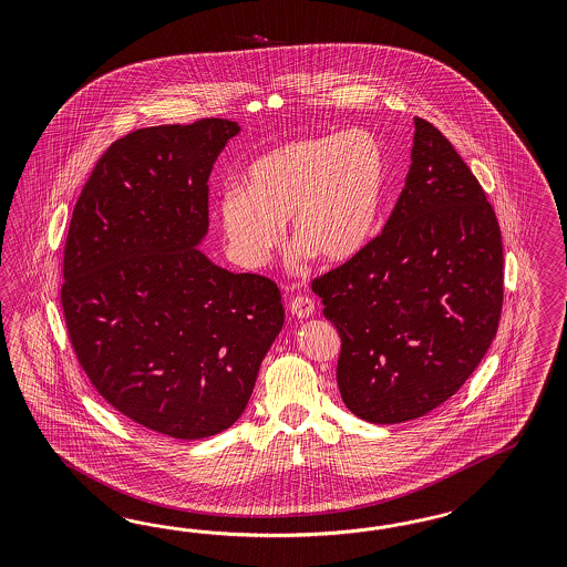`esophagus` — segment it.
<instances>
[{
    "label": "esophagus",
    "instance_id": "34e87169",
    "mask_svg": "<svg viewBox=\"0 0 567 567\" xmlns=\"http://www.w3.org/2000/svg\"><path fill=\"white\" fill-rule=\"evenodd\" d=\"M292 316L309 318L313 313V299L309 295H295L289 303Z\"/></svg>",
    "mask_w": 567,
    "mask_h": 567
}]
</instances>
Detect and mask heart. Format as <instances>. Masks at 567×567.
Here are the masks:
<instances>
[{
    "instance_id": "1",
    "label": "heart",
    "mask_w": 567,
    "mask_h": 567,
    "mask_svg": "<svg viewBox=\"0 0 567 567\" xmlns=\"http://www.w3.org/2000/svg\"><path fill=\"white\" fill-rule=\"evenodd\" d=\"M384 190V154L368 131L297 138L256 157L245 187L228 183L216 204L230 256L247 268L264 266L292 239L322 261L353 258L377 224Z\"/></svg>"
}]
</instances>
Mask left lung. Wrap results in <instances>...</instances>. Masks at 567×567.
<instances>
[{"mask_svg":"<svg viewBox=\"0 0 567 567\" xmlns=\"http://www.w3.org/2000/svg\"><path fill=\"white\" fill-rule=\"evenodd\" d=\"M412 166L382 233L311 280L339 330L349 412L396 424L455 395L497 334L503 240L495 209L449 138L413 118Z\"/></svg>","mask_w":567,"mask_h":567,"instance_id":"1","label":"left lung"}]
</instances>
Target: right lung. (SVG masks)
Here are the masks:
<instances>
[{
    "instance_id": "add662e5",
    "label": "right lung",
    "mask_w": 567,
    "mask_h": 567,
    "mask_svg": "<svg viewBox=\"0 0 567 567\" xmlns=\"http://www.w3.org/2000/svg\"><path fill=\"white\" fill-rule=\"evenodd\" d=\"M239 131L202 118L124 135L70 218L60 299L74 355L116 412L172 439L239 420L285 322L275 280L233 275L195 247L209 172Z\"/></svg>"
}]
</instances>
